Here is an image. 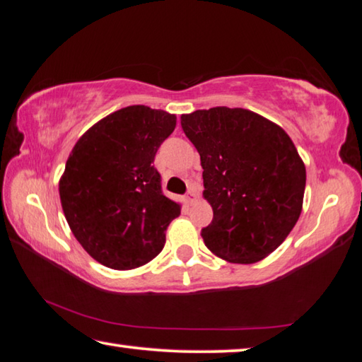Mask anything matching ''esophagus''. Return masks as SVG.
<instances>
[{
  "label": "esophagus",
  "instance_id": "34e87169",
  "mask_svg": "<svg viewBox=\"0 0 362 362\" xmlns=\"http://www.w3.org/2000/svg\"><path fill=\"white\" fill-rule=\"evenodd\" d=\"M185 201L188 204H194L196 201H198V193H196L193 188H189V192L185 194Z\"/></svg>",
  "mask_w": 362,
  "mask_h": 362
}]
</instances>
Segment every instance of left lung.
Wrapping results in <instances>:
<instances>
[{
    "instance_id": "obj_1",
    "label": "left lung",
    "mask_w": 362,
    "mask_h": 362,
    "mask_svg": "<svg viewBox=\"0 0 362 362\" xmlns=\"http://www.w3.org/2000/svg\"><path fill=\"white\" fill-rule=\"evenodd\" d=\"M201 156L212 222L201 230L211 252L255 263L278 249L302 212L306 170L283 127L250 110L216 107L180 116Z\"/></svg>"
}]
</instances>
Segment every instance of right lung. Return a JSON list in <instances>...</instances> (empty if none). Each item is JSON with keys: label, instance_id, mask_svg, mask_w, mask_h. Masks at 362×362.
Wrapping results in <instances>:
<instances>
[{"label": "right lung", "instance_id": "1", "mask_svg": "<svg viewBox=\"0 0 362 362\" xmlns=\"http://www.w3.org/2000/svg\"><path fill=\"white\" fill-rule=\"evenodd\" d=\"M175 121L163 110L131 105L95 122L73 146L59 182L60 203L78 243L102 265L132 269L148 263L180 216L153 166Z\"/></svg>", "mask_w": 362, "mask_h": 362}]
</instances>
